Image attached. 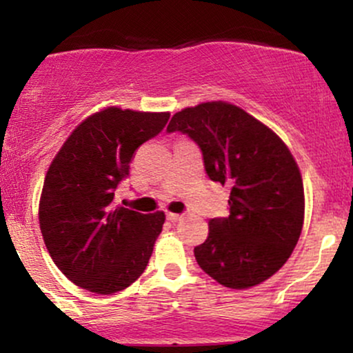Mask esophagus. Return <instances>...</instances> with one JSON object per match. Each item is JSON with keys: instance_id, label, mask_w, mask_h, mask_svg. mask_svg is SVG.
<instances>
[{"instance_id": "esophagus-1", "label": "esophagus", "mask_w": 353, "mask_h": 353, "mask_svg": "<svg viewBox=\"0 0 353 353\" xmlns=\"http://www.w3.org/2000/svg\"><path fill=\"white\" fill-rule=\"evenodd\" d=\"M165 217H168V221H171V222H177L182 219L181 214H174V212H168V216Z\"/></svg>"}]
</instances>
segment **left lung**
<instances>
[{
    "label": "left lung",
    "mask_w": 353,
    "mask_h": 353,
    "mask_svg": "<svg viewBox=\"0 0 353 353\" xmlns=\"http://www.w3.org/2000/svg\"><path fill=\"white\" fill-rule=\"evenodd\" d=\"M199 145L214 182L232 185L229 216L210 219L209 236L194 249L197 264L229 289H249L285 264L303 224V184L282 139L244 109L212 101L172 116Z\"/></svg>",
    "instance_id": "obj_1"
}]
</instances>
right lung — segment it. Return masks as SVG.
I'll use <instances>...</instances> for the list:
<instances>
[{
  "instance_id": "add662e5",
  "label": "right lung",
  "mask_w": 353,
  "mask_h": 353,
  "mask_svg": "<svg viewBox=\"0 0 353 353\" xmlns=\"http://www.w3.org/2000/svg\"><path fill=\"white\" fill-rule=\"evenodd\" d=\"M169 112L108 108L84 119L44 177L39 228L52 262L76 285L114 294L144 272L164 212L114 208L136 149L159 134Z\"/></svg>"
}]
</instances>
